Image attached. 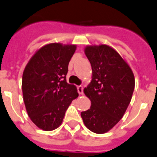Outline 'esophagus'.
<instances>
[{
    "mask_svg": "<svg viewBox=\"0 0 157 157\" xmlns=\"http://www.w3.org/2000/svg\"><path fill=\"white\" fill-rule=\"evenodd\" d=\"M77 90H78L79 94L81 95L83 94V88L82 86H78V87H77Z\"/></svg>",
    "mask_w": 157,
    "mask_h": 157,
    "instance_id": "34e87169",
    "label": "esophagus"
}]
</instances>
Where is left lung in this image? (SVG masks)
Listing matches in <instances>:
<instances>
[{"label": "left lung", "mask_w": 157, "mask_h": 157, "mask_svg": "<svg viewBox=\"0 0 157 157\" xmlns=\"http://www.w3.org/2000/svg\"><path fill=\"white\" fill-rule=\"evenodd\" d=\"M84 53L91 65L92 80L83 92L91 105L80 115L89 130L104 134L125 114L134 91L135 77L128 63L109 45H88Z\"/></svg>", "instance_id": "obj_1"}]
</instances>
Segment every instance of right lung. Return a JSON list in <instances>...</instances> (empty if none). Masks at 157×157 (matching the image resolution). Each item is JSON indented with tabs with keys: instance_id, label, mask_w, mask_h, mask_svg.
<instances>
[{
	"instance_id": "add662e5",
	"label": "right lung",
	"mask_w": 157,
	"mask_h": 157,
	"mask_svg": "<svg viewBox=\"0 0 157 157\" xmlns=\"http://www.w3.org/2000/svg\"><path fill=\"white\" fill-rule=\"evenodd\" d=\"M77 45L46 44L38 49L22 75L23 100L28 115L44 131L62 124L66 111L78 97L75 85L67 82L68 65Z\"/></svg>"
}]
</instances>
